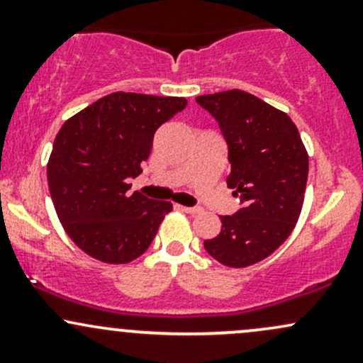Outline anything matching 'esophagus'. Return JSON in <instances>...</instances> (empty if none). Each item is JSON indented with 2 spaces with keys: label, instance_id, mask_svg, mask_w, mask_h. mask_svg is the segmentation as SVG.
Wrapping results in <instances>:
<instances>
[{
  "label": "esophagus",
  "instance_id": "34e87169",
  "mask_svg": "<svg viewBox=\"0 0 363 363\" xmlns=\"http://www.w3.org/2000/svg\"><path fill=\"white\" fill-rule=\"evenodd\" d=\"M181 210L182 211H186V213H189V215H196V213H199V208H196V206H181Z\"/></svg>",
  "mask_w": 363,
  "mask_h": 363
}]
</instances>
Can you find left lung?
Listing matches in <instances>:
<instances>
[{"label": "left lung", "mask_w": 363, "mask_h": 363, "mask_svg": "<svg viewBox=\"0 0 363 363\" xmlns=\"http://www.w3.org/2000/svg\"><path fill=\"white\" fill-rule=\"evenodd\" d=\"M227 143L232 187L240 208L220 216L222 230L205 240L211 257L230 268L256 264L289 239L303 205L309 157L285 112L242 90L196 97Z\"/></svg>", "instance_id": "obj_1"}]
</instances>
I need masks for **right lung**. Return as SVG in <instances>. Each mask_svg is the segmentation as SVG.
<instances>
[{"label": "right lung", "instance_id": "obj_1", "mask_svg": "<svg viewBox=\"0 0 363 363\" xmlns=\"http://www.w3.org/2000/svg\"><path fill=\"white\" fill-rule=\"evenodd\" d=\"M186 106L184 97L116 91L62 124L49 157V191L66 234L89 256L123 264L152 244L172 205L128 194V181L141 174L157 129Z\"/></svg>", "mask_w": 363, "mask_h": 363}]
</instances>
